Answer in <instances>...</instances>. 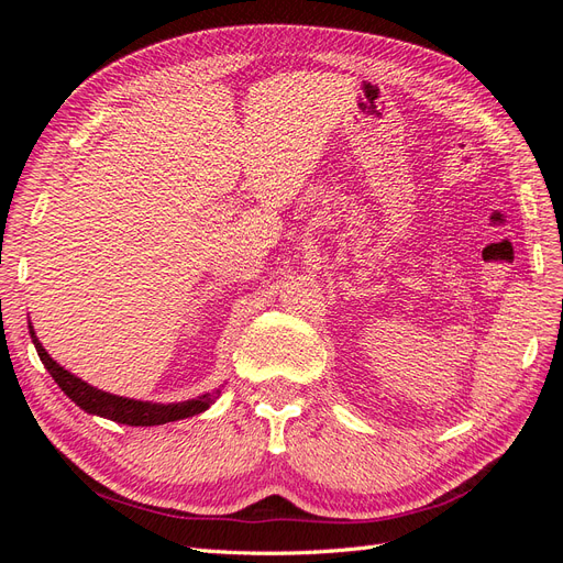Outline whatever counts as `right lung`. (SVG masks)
Returning <instances> with one entry per match:
<instances>
[{
	"mask_svg": "<svg viewBox=\"0 0 563 563\" xmlns=\"http://www.w3.org/2000/svg\"><path fill=\"white\" fill-rule=\"evenodd\" d=\"M30 338L35 343V350L40 354V360L44 368L51 373V378L58 383V387L70 397L79 408L91 413L108 418L122 424H131V428H152V424H164V422H174L183 418H192L207 411V408L220 397V389L223 385L216 387L213 391H207L197 399H187L178 404H152V401H139V399H126V397H117L110 395V391L98 389L89 383H84L81 378L73 376L70 371H65L58 362H54L48 356V352L42 347V343L35 335V329L30 327Z\"/></svg>",
	"mask_w": 563,
	"mask_h": 563,
	"instance_id": "1",
	"label": "right lung"
}]
</instances>
